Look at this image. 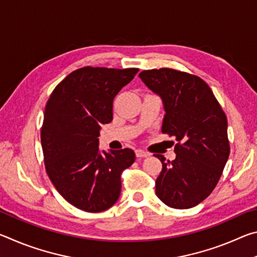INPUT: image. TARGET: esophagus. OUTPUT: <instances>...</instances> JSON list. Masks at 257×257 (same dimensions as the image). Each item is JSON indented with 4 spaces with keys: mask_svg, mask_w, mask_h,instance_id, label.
Returning <instances> with one entry per match:
<instances>
[{
    "mask_svg": "<svg viewBox=\"0 0 257 257\" xmlns=\"http://www.w3.org/2000/svg\"><path fill=\"white\" fill-rule=\"evenodd\" d=\"M136 156L137 158H147V156H150V153L143 150H136Z\"/></svg>",
    "mask_w": 257,
    "mask_h": 257,
    "instance_id": "34e87169",
    "label": "esophagus"
}]
</instances>
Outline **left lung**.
Wrapping results in <instances>:
<instances>
[{
	"label": "left lung",
	"mask_w": 257,
	"mask_h": 257,
	"mask_svg": "<svg viewBox=\"0 0 257 257\" xmlns=\"http://www.w3.org/2000/svg\"><path fill=\"white\" fill-rule=\"evenodd\" d=\"M139 78L162 99V133L175 136L176 159L162 162L155 181V193L165 205L190 208L203 202L219 181L230 147L228 121L205 81L197 76L153 69Z\"/></svg>",
	"instance_id": "obj_1"
}]
</instances>
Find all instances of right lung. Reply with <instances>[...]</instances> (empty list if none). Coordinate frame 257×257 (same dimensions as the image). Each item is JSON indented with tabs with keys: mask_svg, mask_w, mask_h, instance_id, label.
I'll use <instances>...</instances> for the list:
<instances>
[{
	"mask_svg": "<svg viewBox=\"0 0 257 257\" xmlns=\"http://www.w3.org/2000/svg\"><path fill=\"white\" fill-rule=\"evenodd\" d=\"M138 69L85 67L55 87L46 103L41 141L46 172L71 205L102 212L118 201L121 172L135 162L130 149L101 151V125L113 119V99Z\"/></svg>",
	"mask_w": 257,
	"mask_h": 257,
	"instance_id": "1",
	"label": "right lung"
}]
</instances>
